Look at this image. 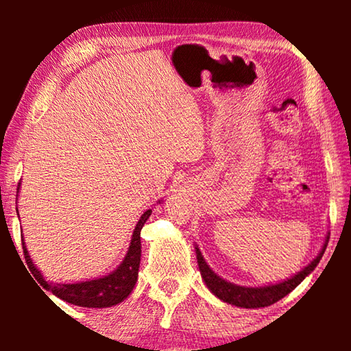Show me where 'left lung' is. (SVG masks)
<instances>
[{"label": "left lung", "instance_id": "obj_1", "mask_svg": "<svg viewBox=\"0 0 351 351\" xmlns=\"http://www.w3.org/2000/svg\"><path fill=\"white\" fill-rule=\"evenodd\" d=\"M328 239H330V234H326L324 246L317 254V257L313 258V261H310L304 269L297 272V274H294L293 277L287 278V280L263 285V287H240V285L224 280L223 277H219L217 272L206 263V260L198 246H195V251H197V260H198L201 277H203V282L206 283V287L209 288V291L213 295L218 297L219 300L226 302V304H230L234 306L265 308L283 299V297L289 294L297 285L304 282L305 277L311 274L314 268L319 265L320 258H322L326 245H328Z\"/></svg>", "mask_w": 351, "mask_h": 351}]
</instances>
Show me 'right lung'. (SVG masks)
<instances>
[{"mask_svg": "<svg viewBox=\"0 0 351 351\" xmlns=\"http://www.w3.org/2000/svg\"><path fill=\"white\" fill-rule=\"evenodd\" d=\"M158 203H161V201H158ZM150 215L152 209H148L139 218L133 230L132 240H130L125 257L114 271L108 272L106 276L74 283H49L41 274V271L34 265L31 255L27 252L26 243L23 241V252H25L26 263L41 287L58 297V299L68 302V304L85 308L114 306L127 299L133 291L136 282H138L141 263V229Z\"/></svg>", "mask_w": 351, "mask_h": 351, "instance_id": "add662e5", "label": "right lung"}]
</instances>
